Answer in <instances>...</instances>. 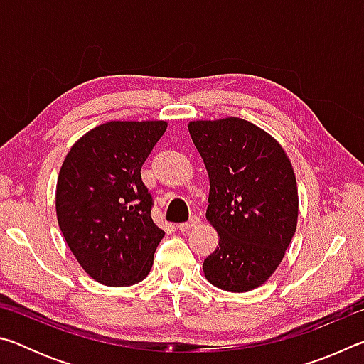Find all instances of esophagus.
Returning <instances> with one entry per match:
<instances>
[{"mask_svg": "<svg viewBox=\"0 0 364 364\" xmlns=\"http://www.w3.org/2000/svg\"><path fill=\"white\" fill-rule=\"evenodd\" d=\"M197 225H199V217L197 215H193V217L189 218V221H186V223H180L178 225V230L186 232L189 230H193V228H196Z\"/></svg>", "mask_w": 364, "mask_h": 364, "instance_id": "esophagus-1", "label": "esophagus"}]
</instances>
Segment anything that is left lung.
I'll use <instances>...</instances> for the list:
<instances>
[{
	"mask_svg": "<svg viewBox=\"0 0 364 364\" xmlns=\"http://www.w3.org/2000/svg\"><path fill=\"white\" fill-rule=\"evenodd\" d=\"M188 130L210 180L205 217L220 236L204 274L223 291H252L279 267L297 230L292 164L271 134L237 117L194 120Z\"/></svg>",
	"mask_w": 364,
	"mask_h": 364,
	"instance_id": "left-lung-1",
	"label": "left lung"
}]
</instances>
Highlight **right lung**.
I'll return each instance as SVG.
<instances>
[{
  "instance_id": "add662e5",
  "label": "right lung",
  "mask_w": 364,
  "mask_h": 364,
  "mask_svg": "<svg viewBox=\"0 0 364 364\" xmlns=\"http://www.w3.org/2000/svg\"><path fill=\"white\" fill-rule=\"evenodd\" d=\"M167 122H107L70 147L59 171L56 213L72 254L104 286H132L152 268L165 232L151 217L141 167Z\"/></svg>"
}]
</instances>
